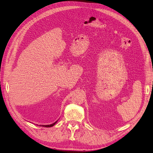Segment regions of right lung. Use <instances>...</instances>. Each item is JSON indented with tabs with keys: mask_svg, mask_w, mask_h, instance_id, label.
I'll use <instances>...</instances> for the list:
<instances>
[{
	"mask_svg": "<svg viewBox=\"0 0 153 153\" xmlns=\"http://www.w3.org/2000/svg\"><path fill=\"white\" fill-rule=\"evenodd\" d=\"M56 122H54V123H53V124H51V125H40V126H44V127H51V126H54V125H55V123H56Z\"/></svg>",
	"mask_w": 153,
	"mask_h": 153,
	"instance_id": "right-lung-1",
	"label": "right lung"
}]
</instances>
